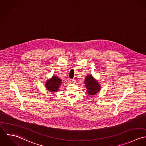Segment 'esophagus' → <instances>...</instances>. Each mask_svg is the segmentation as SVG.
Instances as JSON below:
<instances>
[{
    "label": "esophagus",
    "mask_w": 146,
    "mask_h": 146,
    "mask_svg": "<svg viewBox=\"0 0 146 146\" xmlns=\"http://www.w3.org/2000/svg\"><path fill=\"white\" fill-rule=\"evenodd\" d=\"M70 81V82H71V83H72V84H75V83H76V80H75L74 79H71Z\"/></svg>",
    "instance_id": "34e87169"
}]
</instances>
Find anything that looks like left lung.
Wrapping results in <instances>:
<instances>
[{
  "label": "left lung",
  "mask_w": 146,
  "mask_h": 146,
  "mask_svg": "<svg viewBox=\"0 0 146 146\" xmlns=\"http://www.w3.org/2000/svg\"><path fill=\"white\" fill-rule=\"evenodd\" d=\"M85 84L86 85V88H87V92L90 95L95 94L100 90V85L99 83L91 75L86 76Z\"/></svg>",
  "instance_id": "obj_1"
}]
</instances>
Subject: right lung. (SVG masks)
Here are the masks:
<instances>
[{
	"mask_svg": "<svg viewBox=\"0 0 146 146\" xmlns=\"http://www.w3.org/2000/svg\"><path fill=\"white\" fill-rule=\"evenodd\" d=\"M61 83V80L57 76H54L50 80L47 81L46 87L50 91H57Z\"/></svg>",
	"mask_w": 146,
	"mask_h": 146,
	"instance_id": "add662e5",
	"label": "right lung"
}]
</instances>
